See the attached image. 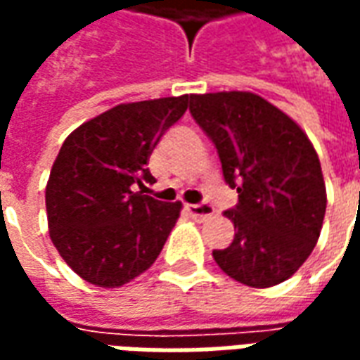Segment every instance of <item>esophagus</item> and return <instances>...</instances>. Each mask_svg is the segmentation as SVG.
<instances>
[{"label":"esophagus","mask_w":360,"mask_h":360,"mask_svg":"<svg viewBox=\"0 0 360 360\" xmlns=\"http://www.w3.org/2000/svg\"><path fill=\"white\" fill-rule=\"evenodd\" d=\"M185 210L196 219V221H202V219L214 216V206L210 202H200V204H187Z\"/></svg>","instance_id":"obj_1"}]
</instances>
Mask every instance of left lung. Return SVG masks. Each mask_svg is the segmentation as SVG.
I'll use <instances>...</instances> for the list:
<instances>
[{
    "instance_id": "obj_1",
    "label": "left lung",
    "mask_w": 360,
    "mask_h": 360,
    "mask_svg": "<svg viewBox=\"0 0 360 360\" xmlns=\"http://www.w3.org/2000/svg\"><path fill=\"white\" fill-rule=\"evenodd\" d=\"M191 115L218 150L239 202L226 212L233 243L216 264L249 287L278 285L310 257L326 214V185L312 142L293 119L252 92L191 94Z\"/></svg>"
}]
</instances>
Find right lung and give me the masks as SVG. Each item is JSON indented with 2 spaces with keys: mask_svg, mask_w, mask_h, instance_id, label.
Instances as JSON below:
<instances>
[{
  "mask_svg": "<svg viewBox=\"0 0 360 360\" xmlns=\"http://www.w3.org/2000/svg\"><path fill=\"white\" fill-rule=\"evenodd\" d=\"M191 96L119 103L63 142L46 187L51 243L75 274L121 287L156 262L181 202L144 195L148 158L188 108ZM141 188V191H136Z\"/></svg>",
  "mask_w": 360,
  "mask_h": 360,
  "instance_id": "1",
  "label": "right lung"
}]
</instances>
